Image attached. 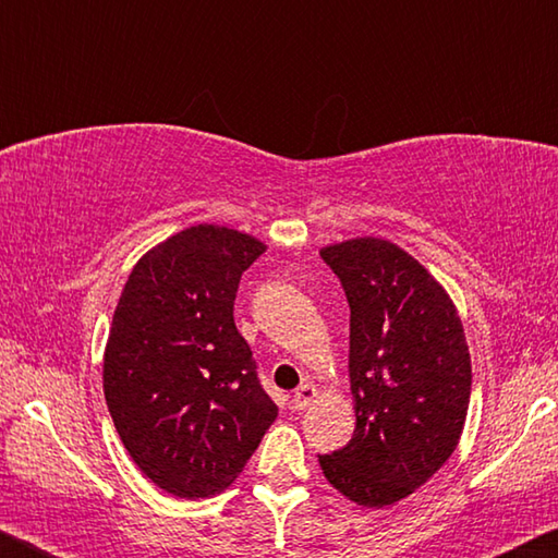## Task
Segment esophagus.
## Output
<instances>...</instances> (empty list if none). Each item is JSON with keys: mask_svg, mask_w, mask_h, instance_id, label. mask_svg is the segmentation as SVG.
<instances>
[{"mask_svg": "<svg viewBox=\"0 0 558 558\" xmlns=\"http://www.w3.org/2000/svg\"><path fill=\"white\" fill-rule=\"evenodd\" d=\"M317 399V389L313 384H302L300 389L292 393V409L295 411H305V409H310V405H313V401Z\"/></svg>", "mask_w": 558, "mask_h": 558, "instance_id": "34e87169", "label": "esophagus"}]
</instances>
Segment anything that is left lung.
Returning a JSON list of instances; mask_svg holds the SVG:
<instances>
[{
    "label": "left lung",
    "instance_id": "left-lung-1",
    "mask_svg": "<svg viewBox=\"0 0 558 558\" xmlns=\"http://www.w3.org/2000/svg\"><path fill=\"white\" fill-rule=\"evenodd\" d=\"M349 302V386L356 428L319 456L327 483L362 507L413 495L458 448L470 405V352L446 288L399 245L349 239L319 251Z\"/></svg>",
    "mask_w": 558,
    "mask_h": 558
}]
</instances>
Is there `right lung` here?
Returning a JSON list of instances; mask_svg holds the SVG:
<instances>
[{"label":"right lung","mask_w":558,"mask_h":558,"mask_svg":"<svg viewBox=\"0 0 558 558\" xmlns=\"http://www.w3.org/2000/svg\"><path fill=\"white\" fill-rule=\"evenodd\" d=\"M266 243L199 223L149 248L112 315L102 389L120 440L165 493L229 487L276 421L233 323L243 270Z\"/></svg>","instance_id":"1"}]
</instances>
